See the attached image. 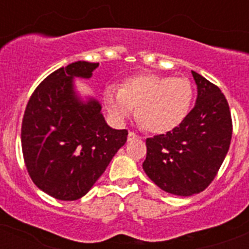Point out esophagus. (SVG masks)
Masks as SVG:
<instances>
[{"label": "esophagus", "mask_w": 249, "mask_h": 249, "mask_svg": "<svg viewBox=\"0 0 249 249\" xmlns=\"http://www.w3.org/2000/svg\"><path fill=\"white\" fill-rule=\"evenodd\" d=\"M136 138H140V137L137 136V134L134 132H129L128 141H133V140H136Z\"/></svg>", "instance_id": "obj_1"}]
</instances>
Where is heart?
Masks as SVG:
<instances>
[{
    "instance_id": "heart-1",
    "label": "heart",
    "mask_w": 249,
    "mask_h": 249,
    "mask_svg": "<svg viewBox=\"0 0 249 249\" xmlns=\"http://www.w3.org/2000/svg\"><path fill=\"white\" fill-rule=\"evenodd\" d=\"M194 89L185 77L143 73L123 83L121 89L108 86L105 102L116 120H125L137 107V120L144 130L165 134L189 116L193 106Z\"/></svg>"
}]
</instances>
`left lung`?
<instances>
[{"instance_id":"8db88e82","label":"left lung","mask_w":249,"mask_h":249,"mask_svg":"<svg viewBox=\"0 0 249 249\" xmlns=\"http://www.w3.org/2000/svg\"><path fill=\"white\" fill-rule=\"evenodd\" d=\"M197 98L177 129L146 140L143 170L156 186L191 196L211 185L230 147L231 113L218 86L191 71Z\"/></svg>"}]
</instances>
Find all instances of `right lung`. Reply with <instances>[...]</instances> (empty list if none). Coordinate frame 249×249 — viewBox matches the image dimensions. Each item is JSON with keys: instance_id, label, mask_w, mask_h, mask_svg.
Instances as JSON below:
<instances>
[{"instance_id": "1", "label": "right lung", "mask_w": 249, "mask_h": 249, "mask_svg": "<svg viewBox=\"0 0 249 249\" xmlns=\"http://www.w3.org/2000/svg\"><path fill=\"white\" fill-rule=\"evenodd\" d=\"M99 63L79 60L53 73L37 86L21 123L23 158L33 183L58 200H77L101 177L126 129H112L101 103L81 99L76 77L90 79Z\"/></svg>"}]
</instances>
